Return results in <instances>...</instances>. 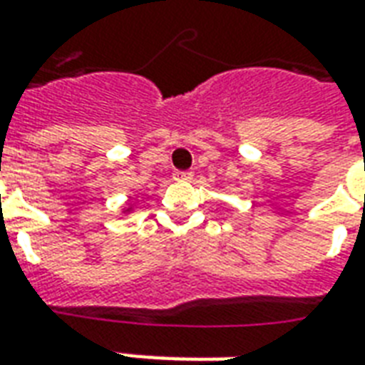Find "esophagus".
Returning a JSON list of instances; mask_svg holds the SVG:
<instances>
[{
	"label": "esophagus",
	"instance_id": "34e87169",
	"mask_svg": "<svg viewBox=\"0 0 365 365\" xmlns=\"http://www.w3.org/2000/svg\"><path fill=\"white\" fill-rule=\"evenodd\" d=\"M191 178H193V172H182V170H178V172H174V180L175 182H190Z\"/></svg>",
	"mask_w": 365,
	"mask_h": 365
}]
</instances>
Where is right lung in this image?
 <instances>
[{
    "instance_id": "1",
    "label": "right lung",
    "mask_w": 365,
    "mask_h": 365,
    "mask_svg": "<svg viewBox=\"0 0 365 365\" xmlns=\"http://www.w3.org/2000/svg\"><path fill=\"white\" fill-rule=\"evenodd\" d=\"M125 211H128V209H125Z\"/></svg>"
}]
</instances>
